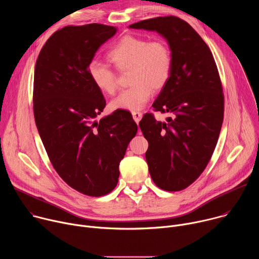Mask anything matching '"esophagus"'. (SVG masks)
Wrapping results in <instances>:
<instances>
[{"instance_id":"34e87169","label":"esophagus","mask_w":259,"mask_h":259,"mask_svg":"<svg viewBox=\"0 0 259 259\" xmlns=\"http://www.w3.org/2000/svg\"><path fill=\"white\" fill-rule=\"evenodd\" d=\"M132 116H133V119L136 123H139V121L142 118V114L140 112H132Z\"/></svg>"}]
</instances>
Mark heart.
Wrapping results in <instances>:
<instances>
[{
	"label": "heart",
	"mask_w": 259,
	"mask_h": 259,
	"mask_svg": "<svg viewBox=\"0 0 259 259\" xmlns=\"http://www.w3.org/2000/svg\"><path fill=\"white\" fill-rule=\"evenodd\" d=\"M107 57L119 71H129L128 80L132 85L112 101L110 106L114 109H142L154 90L167 84L172 72V52L162 39L149 41L142 36L125 35L108 51ZM88 73L102 92L114 94L118 90L117 72L105 63L92 61Z\"/></svg>",
	"instance_id": "heart-1"
}]
</instances>
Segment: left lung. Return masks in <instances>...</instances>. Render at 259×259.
Instances as JSON below:
<instances>
[{
  "label": "left lung",
  "instance_id": "left-lung-1",
  "mask_svg": "<svg viewBox=\"0 0 259 259\" xmlns=\"http://www.w3.org/2000/svg\"><path fill=\"white\" fill-rule=\"evenodd\" d=\"M129 27L158 31L172 52L171 76L153 107L173 118L162 123L145 114L139 126L149 141L145 159L156 186L182 191L203 173L219 137L225 112L219 72L207 44L184 20L156 17Z\"/></svg>",
  "mask_w": 259,
  "mask_h": 259
}]
</instances>
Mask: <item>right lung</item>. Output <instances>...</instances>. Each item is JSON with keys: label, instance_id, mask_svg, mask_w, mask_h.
<instances>
[{"label": "right lung", "instance_id": "right-lung-1", "mask_svg": "<svg viewBox=\"0 0 259 259\" xmlns=\"http://www.w3.org/2000/svg\"><path fill=\"white\" fill-rule=\"evenodd\" d=\"M116 32L99 23L64 26L47 40L34 67L33 116L49 160L70 188L90 197L116 188L119 164L137 133L125 109L95 121L105 99L88 66Z\"/></svg>", "mask_w": 259, "mask_h": 259}]
</instances>
